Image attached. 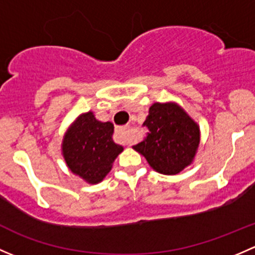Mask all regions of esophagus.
Here are the masks:
<instances>
[{
  "instance_id": "obj_1",
  "label": "esophagus",
  "mask_w": 255,
  "mask_h": 255,
  "mask_svg": "<svg viewBox=\"0 0 255 255\" xmlns=\"http://www.w3.org/2000/svg\"><path fill=\"white\" fill-rule=\"evenodd\" d=\"M128 133L129 128L128 127H117L116 128V138L122 143H128Z\"/></svg>"
}]
</instances>
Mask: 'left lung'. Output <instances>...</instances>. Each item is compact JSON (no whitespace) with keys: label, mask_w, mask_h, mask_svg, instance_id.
Returning a JSON list of instances; mask_svg holds the SVG:
<instances>
[{"label":"left lung","mask_w":255,"mask_h":255,"mask_svg":"<svg viewBox=\"0 0 255 255\" xmlns=\"http://www.w3.org/2000/svg\"><path fill=\"white\" fill-rule=\"evenodd\" d=\"M143 127L146 137L133 148L160 174L175 175L190 165L200 144L199 126L175 104H154Z\"/></svg>","instance_id":"1"}]
</instances>
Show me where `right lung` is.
Here are the masks:
<instances>
[{"mask_svg": "<svg viewBox=\"0 0 255 255\" xmlns=\"http://www.w3.org/2000/svg\"><path fill=\"white\" fill-rule=\"evenodd\" d=\"M113 125L100 122L94 113L81 115L64 137L63 154L74 174L97 184L110 173L123 146L112 139Z\"/></svg>", "mask_w": 255, "mask_h": 255, "instance_id": "right-lung-1", "label": "right lung"}]
</instances>
